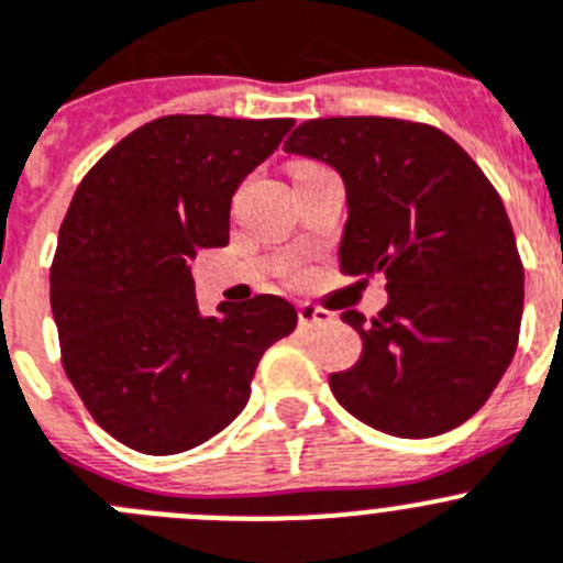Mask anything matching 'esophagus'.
<instances>
[{
    "mask_svg": "<svg viewBox=\"0 0 563 563\" xmlns=\"http://www.w3.org/2000/svg\"><path fill=\"white\" fill-rule=\"evenodd\" d=\"M332 321L334 316L332 312H327V309L312 307V303H301V307H298V323H301V329H318V327H327V323Z\"/></svg>",
    "mask_w": 563,
    "mask_h": 563,
    "instance_id": "1",
    "label": "esophagus"
}]
</instances>
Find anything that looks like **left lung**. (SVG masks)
Wrapping results in <instances>:
<instances>
[{"instance_id":"8db88e82","label":"left lung","mask_w":563,"mask_h":563,"mask_svg":"<svg viewBox=\"0 0 563 563\" xmlns=\"http://www.w3.org/2000/svg\"><path fill=\"white\" fill-rule=\"evenodd\" d=\"M285 153L343 178L345 276H388V303L349 371L329 376L354 419L396 438L455 430L514 360L525 271L505 206L455 139L421 122L329 117L292 131Z\"/></svg>"}]
</instances>
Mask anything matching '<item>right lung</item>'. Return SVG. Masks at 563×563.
Here are the masks:
<instances>
[{
  "label": "right lung",
  "instance_id": "right-lung-1",
  "mask_svg": "<svg viewBox=\"0 0 563 563\" xmlns=\"http://www.w3.org/2000/svg\"><path fill=\"white\" fill-rule=\"evenodd\" d=\"M292 125L162 117L111 147L71 198L49 271L64 368L131 450L175 455L225 430L262 354L296 329L278 296L203 316L189 265L229 245L231 198Z\"/></svg>",
  "mask_w": 563,
  "mask_h": 563
}]
</instances>
